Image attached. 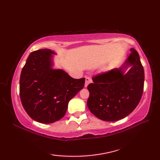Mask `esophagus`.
<instances>
[{"instance_id": "obj_1", "label": "esophagus", "mask_w": 160, "mask_h": 160, "mask_svg": "<svg viewBox=\"0 0 160 160\" xmlns=\"http://www.w3.org/2000/svg\"><path fill=\"white\" fill-rule=\"evenodd\" d=\"M91 82V78L89 77H86L85 78V84H84V87H87L88 84Z\"/></svg>"}]
</instances>
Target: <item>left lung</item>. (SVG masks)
<instances>
[{
    "label": "left lung",
    "instance_id": "obj_1",
    "mask_svg": "<svg viewBox=\"0 0 160 160\" xmlns=\"http://www.w3.org/2000/svg\"><path fill=\"white\" fill-rule=\"evenodd\" d=\"M125 62L120 68L94 76L87 89V107L102 120L114 122L127 117L140 102L143 93L144 71L140 56L130 49ZM128 67L127 72L125 71Z\"/></svg>",
    "mask_w": 160,
    "mask_h": 160
}]
</instances>
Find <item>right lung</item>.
Listing matches in <instances>:
<instances>
[{"label": "right lung", "mask_w": 160, "mask_h": 160, "mask_svg": "<svg viewBox=\"0 0 160 160\" xmlns=\"http://www.w3.org/2000/svg\"><path fill=\"white\" fill-rule=\"evenodd\" d=\"M56 53L49 49L29 54L20 78V97L33 120L50 124L65 114L68 103L84 86L85 78L74 79L62 69H53Z\"/></svg>", "instance_id": "right-lung-1"}]
</instances>
